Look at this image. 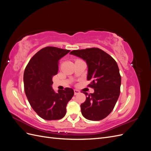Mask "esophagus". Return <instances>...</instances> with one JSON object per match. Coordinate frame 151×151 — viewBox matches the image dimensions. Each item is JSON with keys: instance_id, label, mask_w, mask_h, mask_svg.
<instances>
[{"instance_id": "34e87169", "label": "esophagus", "mask_w": 151, "mask_h": 151, "mask_svg": "<svg viewBox=\"0 0 151 151\" xmlns=\"http://www.w3.org/2000/svg\"><path fill=\"white\" fill-rule=\"evenodd\" d=\"M74 95H77V94H78L80 93V91L79 90L74 89Z\"/></svg>"}]
</instances>
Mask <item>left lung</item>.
<instances>
[{
	"label": "left lung",
	"mask_w": 151,
	"mask_h": 151,
	"mask_svg": "<svg viewBox=\"0 0 151 151\" xmlns=\"http://www.w3.org/2000/svg\"><path fill=\"white\" fill-rule=\"evenodd\" d=\"M70 54L82 58L88 66V86L94 93L84 92L86 99L81 104L86 119L99 121L106 118L115 107L120 93L121 76L117 63L107 53L98 48L73 50Z\"/></svg>",
	"instance_id": "left-lung-1"
}]
</instances>
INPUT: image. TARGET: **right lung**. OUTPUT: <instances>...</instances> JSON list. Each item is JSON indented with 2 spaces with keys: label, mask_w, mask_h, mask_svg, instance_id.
<instances>
[{
  "label": "right lung",
  "mask_w": 151,
  "mask_h": 151,
  "mask_svg": "<svg viewBox=\"0 0 151 151\" xmlns=\"http://www.w3.org/2000/svg\"><path fill=\"white\" fill-rule=\"evenodd\" d=\"M70 50L47 47L29 61L24 72L25 94L31 106L46 120L61 119L66 114V106L74 96V90L66 88L55 93L52 78L58 70L60 59Z\"/></svg>",
  "instance_id": "add662e5"
}]
</instances>
